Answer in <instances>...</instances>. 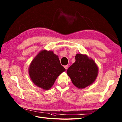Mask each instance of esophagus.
Returning a JSON list of instances; mask_svg holds the SVG:
<instances>
[{
    "instance_id": "esophagus-1",
    "label": "esophagus",
    "mask_w": 122,
    "mask_h": 122,
    "mask_svg": "<svg viewBox=\"0 0 122 122\" xmlns=\"http://www.w3.org/2000/svg\"><path fill=\"white\" fill-rule=\"evenodd\" d=\"M64 68L66 69V70H67V69H68V66H64Z\"/></svg>"
}]
</instances>
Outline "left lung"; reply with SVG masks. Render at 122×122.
Instances as JSON below:
<instances>
[{"label": "left lung", "mask_w": 122, "mask_h": 122, "mask_svg": "<svg viewBox=\"0 0 122 122\" xmlns=\"http://www.w3.org/2000/svg\"><path fill=\"white\" fill-rule=\"evenodd\" d=\"M98 68L95 61L86 54L77 53L76 62L67 70L72 83L80 89L93 84L98 76Z\"/></svg>", "instance_id": "1"}]
</instances>
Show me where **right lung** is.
Here are the masks:
<instances>
[{
	"mask_svg": "<svg viewBox=\"0 0 122 122\" xmlns=\"http://www.w3.org/2000/svg\"><path fill=\"white\" fill-rule=\"evenodd\" d=\"M66 69L59 56L52 51H40L31 62L28 72L33 83L45 90L53 86L56 79Z\"/></svg>",
	"mask_w": 122,
	"mask_h": 122,
	"instance_id": "right-lung-1",
	"label": "right lung"
}]
</instances>
